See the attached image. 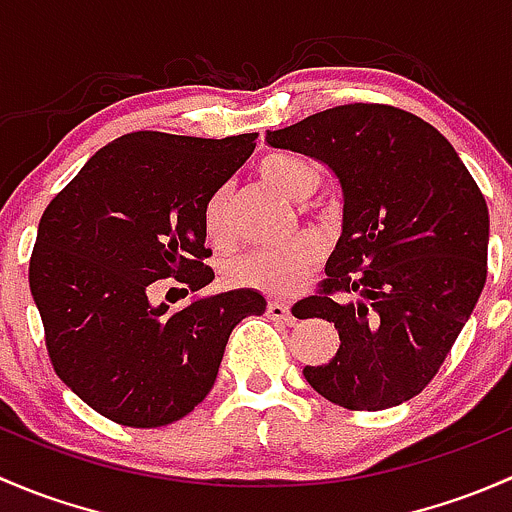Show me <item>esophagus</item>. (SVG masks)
I'll return each mask as SVG.
<instances>
[{"label": "esophagus", "instance_id": "34e87169", "mask_svg": "<svg viewBox=\"0 0 512 512\" xmlns=\"http://www.w3.org/2000/svg\"><path fill=\"white\" fill-rule=\"evenodd\" d=\"M267 317L280 319V322H287V324L294 322L292 309H289V304H285V302H270V304H267Z\"/></svg>", "mask_w": 512, "mask_h": 512}]
</instances>
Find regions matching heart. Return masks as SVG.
Wrapping results in <instances>:
<instances>
[{"label": "heart", "instance_id": "obj_1", "mask_svg": "<svg viewBox=\"0 0 512 512\" xmlns=\"http://www.w3.org/2000/svg\"><path fill=\"white\" fill-rule=\"evenodd\" d=\"M257 175L292 200H307L322 183V173L312 160L289 153H270L262 158L257 163ZM227 205H230L227 188L215 190L205 203L203 227L215 245H227L232 240ZM322 257V237L317 232H302L282 245H262L242 252L227 265V280L237 287L257 289L265 294H292Z\"/></svg>", "mask_w": 512, "mask_h": 512}]
</instances>
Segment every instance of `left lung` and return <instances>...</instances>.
Segmentation results:
<instances>
[{"label":"left lung","mask_w":512,"mask_h":512,"mask_svg":"<svg viewBox=\"0 0 512 512\" xmlns=\"http://www.w3.org/2000/svg\"><path fill=\"white\" fill-rule=\"evenodd\" d=\"M265 141L327 165L344 195L327 280L297 304V317L334 324L339 349L327 364L304 366V379L352 411L414 399L488 275L490 220L476 180L431 123L381 103L327 108Z\"/></svg>","instance_id":"1"}]
</instances>
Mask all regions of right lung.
I'll return each mask as SVG.
<instances>
[{
  "label": "right lung",
  "instance_id": "right-lung-1",
  "mask_svg": "<svg viewBox=\"0 0 512 512\" xmlns=\"http://www.w3.org/2000/svg\"><path fill=\"white\" fill-rule=\"evenodd\" d=\"M257 133L193 138L138 131L103 146L44 210L29 287L59 379L101 416L158 428L213 389L232 329L265 314L257 289L151 304L153 282L198 292L203 210L255 151Z\"/></svg>",
  "mask_w": 512,
  "mask_h": 512
}]
</instances>
